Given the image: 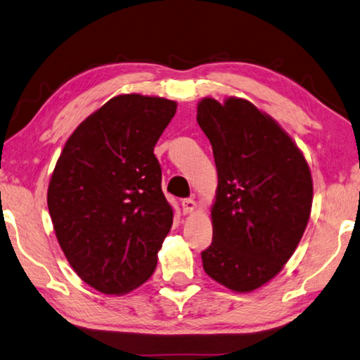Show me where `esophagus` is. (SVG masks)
Wrapping results in <instances>:
<instances>
[{
  "label": "esophagus",
  "instance_id": "obj_1",
  "mask_svg": "<svg viewBox=\"0 0 360 360\" xmlns=\"http://www.w3.org/2000/svg\"><path fill=\"white\" fill-rule=\"evenodd\" d=\"M195 209H197V201H195L193 198L182 200V212H184V214H192Z\"/></svg>",
  "mask_w": 360,
  "mask_h": 360
}]
</instances>
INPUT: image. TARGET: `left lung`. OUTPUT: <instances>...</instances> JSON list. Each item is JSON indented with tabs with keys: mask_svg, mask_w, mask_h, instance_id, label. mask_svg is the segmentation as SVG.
Listing matches in <instances>:
<instances>
[{
	"mask_svg": "<svg viewBox=\"0 0 360 360\" xmlns=\"http://www.w3.org/2000/svg\"><path fill=\"white\" fill-rule=\"evenodd\" d=\"M197 121L219 176L202 269L231 291L250 292L283 269L302 238L313 201L309 163L291 136L245 99L205 97Z\"/></svg>",
	"mask_w": 360,
	"mask_h": 360,
	"instance_id": "8db88e82",
	"label": "left lung"
}]
</instances>
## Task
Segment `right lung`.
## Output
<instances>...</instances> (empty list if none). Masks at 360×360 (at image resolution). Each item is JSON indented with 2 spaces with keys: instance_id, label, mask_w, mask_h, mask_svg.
I'll use <instances>...</instances> for the list:
<instances>
[{
  "instance_id": "right-lung-1",
  "label": "right lung",
  "mask_w": 360,
  "mask_h": 360,
  "mask_svg": "<svg viewBox=\"0 0 360 360\" xmlns=\"http://www.w3.org/2000/svg\"><path fill=\"white\" fill-rule=\"evenodd\" d=\"M176 107L163 97H113L74 130L51 174L58 243L77 276L103 294L139 288L158 266L173 209L154 146Z\"/></svg>"
}]
</instances>
